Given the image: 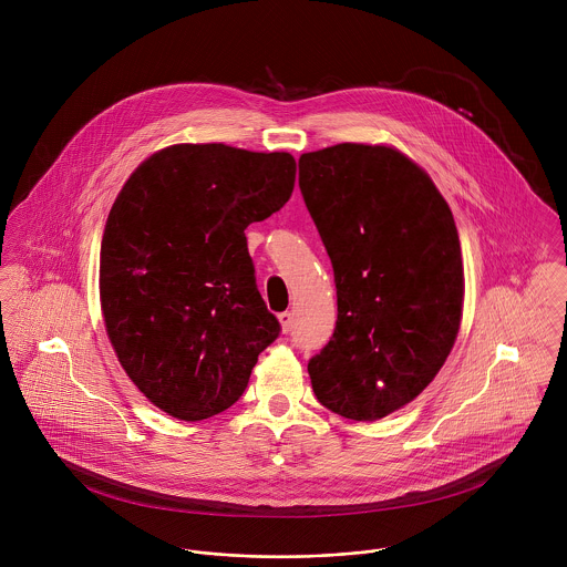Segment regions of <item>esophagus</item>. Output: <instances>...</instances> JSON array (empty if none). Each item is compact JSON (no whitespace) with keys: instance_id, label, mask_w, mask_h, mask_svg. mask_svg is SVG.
Here are the masks:
<instances>
[{"instance_id":"34e87169","label":"esophagus","mask_w":567,"mask_h":567,"mask_svg":"<svg viewBox=\"0 0 567 567\" xmlns=\"http://www.w3.org/2000/svg\"><path fill=\"white\" fill-rule=\"evenodd\" d=\"M279 323H281V329L288 333L292 329V315L290 312H281L279 315Z\"/></svg>"}]
</instances>
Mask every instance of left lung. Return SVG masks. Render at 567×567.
<instances>
[{
  "label": "left lung",
  "mask_w": 567,
  "mask_h": 567,
  "mask_svg": "<svg viewBox=\"0 0 567 567\" xmlns=\"http://www.w3.org/2000/svg\"><path fill=\"white\" fill-rule=\"evenodd\" d=\"M299 187L333 268L338 321L310 358L317 400L353 421L412 402L447 360L463 317L454 216L430 176L389 146L299 159Z\"/></svg>",
  "instance_id": "left-lung-1"
}]
</instances>
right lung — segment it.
<instances>
[{
    "label": "right lung",
    "instance_id": "1",
    "mask_svg": "<svg viewBox=\"0 0 567 567\" xmlns=\"http://www.w3.org/2000/svg\"><path fill=\"white\" fill-rule=\"evenodd\" d=\"M295 174L288 153L178 144L117 194L100 248L102 315L120 364L163 412L200 421L236 404L277 340L244 229L288 203Z\"/></svg>",
    "mask_w": 567,
    "mask_h": 567
}]
</instances>
